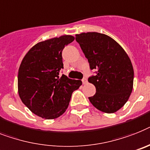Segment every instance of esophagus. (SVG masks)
<instances>
[{"label":"esophagus","instance_id":"34e87169","mask_svg":"<svg viewBox=\"0 0 150 150\" xmlns=\"http://www.w3.org/2000/svg\"><path fill=\"white\" fill-rule=\"evenodd\" d=\"M82 82H83V84H86L87 83V80H86V77H84L83 79L82 80Z\"/></svg>","mask_w":150,"mask_h":150}]
</instances>
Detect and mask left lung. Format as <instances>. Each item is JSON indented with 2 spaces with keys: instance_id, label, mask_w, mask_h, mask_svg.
<instances>
[{
  "instance_id": "left-lung-1",
  "label": "left lung",
  "mask_w": 150,
  "mask_h": 150,
  "mask_svg": "<svg viewBox=\"0 0 150 150\" xmlns=\"http://www.w3.org/2000/svg\"><path fill=\"white\" fill-rule=\"evenodd\" d=\"M91 70L96 75L88 81L96 87L94 96L89 97L97 110L113 113L129 98L133 86L134 71L129 56L116 40L103 33L87 32L76 34Z\"/></svg>"
}]
</instances>
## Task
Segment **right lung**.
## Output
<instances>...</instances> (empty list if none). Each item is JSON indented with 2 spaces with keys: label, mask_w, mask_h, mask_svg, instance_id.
Returning <instances> with one entry per match:
<instances>
[{
  "label": "right lung",
  "mask_w": 150,
  "mask_h": 150,
  "mask_svg": "<svg viewBox=\"0 0 150 150\" xmlns=\"http://www.w3.org/2000/svg\"><path fill=\"white\" fill-rule=\"evenodd\" d=\"M74 40L71 35L60 36L39 42L30 49L18 70L17 85L21 100L33 113L47 120L61 116L69 106L71 95L81 80L65 75L62 50Z\"/></svg>",
  "instance_id": "right-lung-1"
}]
</instances>
